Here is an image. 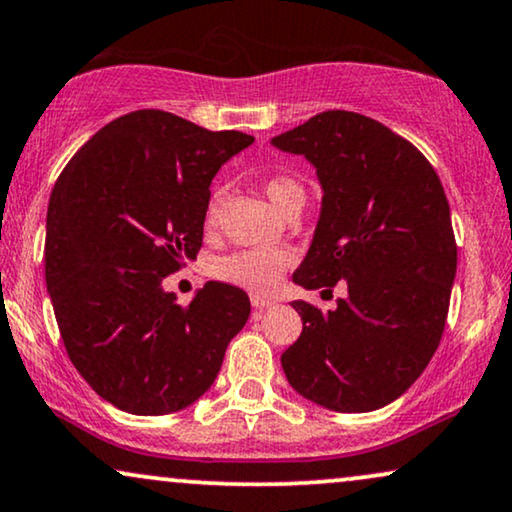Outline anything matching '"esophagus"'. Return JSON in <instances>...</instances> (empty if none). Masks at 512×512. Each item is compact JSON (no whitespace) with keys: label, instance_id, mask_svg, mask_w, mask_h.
I'll list each match as a JSON object with an SVG mask.
<instances>
[{"label":"esophagus","instance_id":"obj_1","mask_svg":"<svg viewBox=\"0 0 512 512\" xmlns=\"http://www.w3.org/2000/svg\"><path fill=\"white\" fill-rule=\"evenodd\" d=\"M250 302H252V307H255V312H262V309H267L274 304V300H269V297H262V295H252Z\"/></svg>","mask_w":512,"mask_h":512}]
</instances>
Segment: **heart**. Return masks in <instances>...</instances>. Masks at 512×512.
I'll list each match as a JSON object with an SVG mask.
<instances>
[{"mask_svg":"<svg viewBox=\"0 0 512 512\" xmlns=\"http://www.w3.org/2000/svg\"><path fill=\"white\" fill-rule=\"evenodd\" d=\"M262 189L267 193L276 210H286L297 198L304 200L300 181L288 174H271L262 181ZM219 219V198L212 196L205 208V226L215 229ZM293 255L288 250H238L222 257L215 264V276L231 286L252 290V293H269L278 286L283 271L290 267Z\"/></svg>","mask_w":512,"mask_h":512,"instance_id":"b5f03b06","label":"heart"}]
</instances>
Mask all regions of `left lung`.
<instances>
[{
	"instance_id": "obj_1",
	"label": "left lung",
	"mask_w": 512,
	"mask_h": 512,
	"mask_svg": "<svg viewBox=\"0 0 512 512\" xmlns=\"http://www.w3.org/2000/svg\"><path fill=\"white\" fill-rule=\"evenodd\" d=\"M271 144L304 155L323 200L297 286L347 297L333 312L297 300L302 333L281 366L314 404L366 413L401 397L442 340L456 276L449 200L435 167L383 122L326 111Z\"/></svg>"
}]
</instances>
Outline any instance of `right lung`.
I'll use <instances>...</instances> for the list:
<instances>
[{
	"label": "right lung",
	"mask_w": 512,
	"mask_h": 512,
	"mask_svg": "<svg viewBox=\"0 0 512 512\" xmlns=\"http://www.w3.org/2000/svg\"><path fill=\"white\" fill-rule=\"evenodd\" d=\"M243 132L144 108L108 122L56 179L44 278L73 366L134 416H165L210 390L250 316L241 288L208 281L189 304L163 278L196 260L210 184Z\"/></svg>",
	"instance_id": "add662e5"
}]
</instances>
